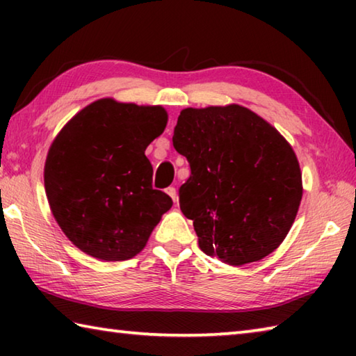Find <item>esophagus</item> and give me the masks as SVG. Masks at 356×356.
Returning a JSON list of instances; mask_svg holds the SVG:
<instances>
[{
	"label": "esophagus",
	"mask_w": 356,
	"mask_h": 356,
	"mask_svg": "<svg viewBox=\"0 0 356 356\" xmlns=\"http://www.w3.org/2000/svg\"><path fill=\"white\" fill-rule=\"evenodd\" d=\"M171 122H172V120H171Z\"/></svg>",
	"instance_id": "1"
}]
</instances>
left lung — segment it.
<instances>
[{
	"mask_svg": "<svg viewBox=\"0 0 356 356\" xmlns=\"http://www.w3.org/2000/svg\"><path fill=\"white\" fill-rule=\"evenodd\" d=\"M161 106L105 99L59 131L45 161V193L59 227L76 248L102 261L136 256L172 200L154 186L144 150L163 134Z\"/></svg>",
	"mask_w": 356,
	"mask_h": 356,
	"instance_id": "1",
	"label": "left lung"
}]
</instances>
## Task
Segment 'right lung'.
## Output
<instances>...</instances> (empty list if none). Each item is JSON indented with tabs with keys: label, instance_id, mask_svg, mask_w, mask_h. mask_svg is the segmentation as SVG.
I'll use <instances>...</instances> for the list:
<instances>
[{
	"label": "right lung",
	"instance_id": "add662e5",
	"mask_svg": "<svg viewBox=\"0 0 356 356\" xmlns=\"http://www.w3.org/2000/svg\"><path fill=\"white\" fill-rule=\"evenodd\" d=\"M172 144L191 174L179 190L200 248L229 265L261 261L286 238L303 186L284 138L238 105L186 108Z\"/></svg>",
	"mask_w": 356,
	"mask_h": 356
}]
</instances>
